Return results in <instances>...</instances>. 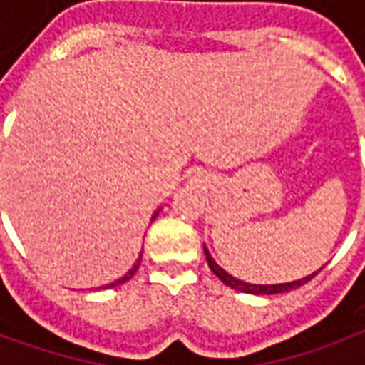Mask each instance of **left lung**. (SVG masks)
I'll return each mask as SVG.
<instances>
[{
  "label": "left lung",
  "mask_w": 365,
  "mask_h": 365,
  "mask_svg": "<svg viewBox=\"0 0 365 365\" xmlns=\"http://www.w3.org/2000/svg\"><path fill=\"white\" fill-rule=\"evenodd\" d=\"M205 258H207V264H209V268H211V272H213V274L217 275L225 285H229V287H232V289L242 291V293H254V295H274V293H283V291L295 289V287H301L303 283L311 282L314 275H317V272H314V274L307 275V277L297 279V282L277 283V285H254V283L240 282V279H237V277H232L230 274H227V272H225V269H222L221 266L213 260V258H211V254H209L207 248H205Z\"/></svg>",
  "instance_id": "obj_1"
}]
</instances>
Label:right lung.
Returning <instances> with one entry per match:
<instances>
[{
	"label": "right lung",
	"mask_w": 365,
	"mask_h": 365,
	"mask_svg": "<svg viewBox=\"0 0 365 365\" xmlns=\"http://www.w3.org/2000/svg\"><path fill=\"white\" fill-rule=\"evenodd\" d=\"M140 258H143V254H140ZM140 258L136 260V264H135V266H133V269H128L127 275H123V277H120V279H117V282H113V283H109V285H105V289H109V287H115V285H119V283L128 282V279L133 277V274H135L136 269H138V264H140Z\"/></svg>",
	"instance_id": "add662e5"
}]
</instances>
